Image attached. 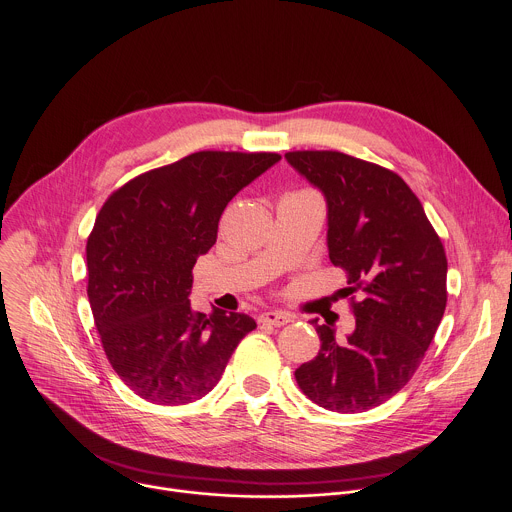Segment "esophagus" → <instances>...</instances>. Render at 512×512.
<instances>
[{"instance_id":"1","label":"esophagus","mask_w":512,"mask_h":512,"mask_svg":"<svg viewBox=\"0 0 512 512\" xmlns=\"http://www.w3.org/2000/svg\"><path fill=\"white\" fill-rule=\"evenodd\" d=\"M291 320V314H287V312H277V310H269V312H263L261 316H259V322L261 324H271V326H285V324H289Z\"/></svg>"}]
</instances>
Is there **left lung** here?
I'll use <instances>...</instances> for the list:
<instances>
[{"label": "left lung", "instance_id": "8db88e82", "mask_svg": "<svg viewBox=\"0 0 512 512\" xmlns=\"http://www.w3.org/2000/svg\"><path fill=\"white\" fill-rule=\"evenodd\" d=\"M285 160L322 192L328 257L362 289L346 340L312 320L320 352L296 381L328 411L373 409L409 383L444 318V245L397 174L340 152H289Z\"/></svg>", "mask_w": 512, "mask_h": 512}]
</instances>
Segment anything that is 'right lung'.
I'll list each match as a JSON object with an SVG mask.
<instances>
[{
  "instance_id": "obj_1",
  "label": "right lung",
  "mask_w": 512,
  "mask_h": 512,
  "mask_svg": "<svg viewBox=\"0 0 512 512\" xmlns=\"http://www.w3.org/2000/svg\"><path fill=\"white\" fill-rule=\"evenodd\" d=\"M277 154L196 152L113 192L87 241L89 304L105 354L141 399L184 405L221 381L247 314L190 306L192 267L216 243L227 204Z\"/></svg>"
}]
</instances>
